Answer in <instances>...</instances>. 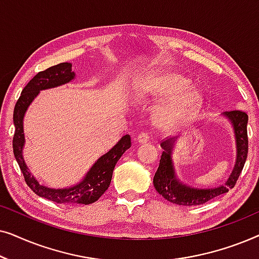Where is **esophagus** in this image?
Returning <instances> with one entry per match:
<instances>
[{
  "label": "esophagus",
  "instance_id": "1",
  "mask_svg": "<svg viewBox=\"0 0 259 259\" xmlns=\"http://www.w3.org/2000/svg\"><path fill=\"white\" fill-rule=\"evenodd\" d=\"M137 140L139 144H145V143H147V141H150V136H148V133H146V132L140 133L139 136L137 137Z\"/></svg>",
  "mask_w": 259,
  "mask_h": 259
}]
</instances>
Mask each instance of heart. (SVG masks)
<instances>
[{"instance_id": "obj_1", "label": "heart", "mask_w": 259, "mask_h": 259, "mask_svg": "<svg viewBox=\"0 0 259 259\" xmlns=\"http://www.w3.org/2000/svg\"><path fill=\"white\" fill-rule=\"evenodd\" d=\"M136 97L140 100L167 99L154 114L155 125L162 131L186 125L204 105L203 93L192 86L190 77L169 69L158 70L145 77L137 87Z\"/></svg>"}]
</instances>
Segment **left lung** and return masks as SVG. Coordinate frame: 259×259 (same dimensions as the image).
<instances>
[{
	"label": "left lung",
	"instance_id": "obj_1",
	"mask_svg": "<svg viewBox=\"0 0 259 259\" xmlns=\"http://www.w3.org/2000/svg\"><path fill=\"white\" fill-rule=\"evenodd\" d=\"M223 114L232 123L237 146L236 164L228 182L224 185L214 187V189H198V187L194 189L192 186L183 184L177 178L172 161V150L175 146L176 138L162 140L160 146L164 151L159 161V167L154 175L153 185L157 192L161 194L166 200L177 205H186V206L200 205L221 194L229 192L230 189L235 187L247 157L249 141H247L246 126L249 116L244 111H230L224 112Z\"/></svg>",
	"mask_w": 259,
	"mask_h": 259
}]
</instances>
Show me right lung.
I'll use <instances>...</instances> for the list:
<instances>
[{"label":"right lung","mask_w":259,"mask_h":259,"mask_svg":"<svg viewBox=\"0 0 259 259\" xmlns=\"http://www.w3.org/2000/svg\"><path fill=\"white\" fill-rule=\"evenodd\" d=\"M74 77H75V74L72 72V63L62 62L38 72L27 83L16 102L15 108H14L13 119L14 125H15V133L13 138V150L27 185L38 197L46 198V199L58 204L88 205L97 201L109 187L113 169H114L116 162L131 147V137L128 134L123 136L114 147L95 161V164L84 176L82 182L72 187H67V189H52V187L41 185L29 172L22 155L24 146L23 118L29 105L40 93V91L61 86V84L72 81Z\"/></svg>","instance_id":"obj_1"}]
</instances>
